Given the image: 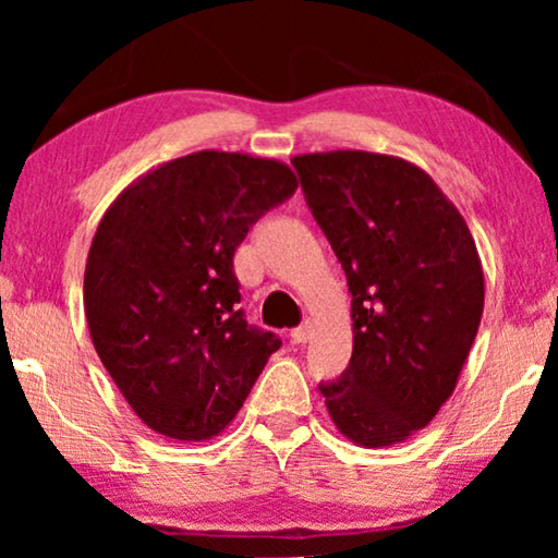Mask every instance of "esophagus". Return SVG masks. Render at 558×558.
I'll use <instances>...</instances> for the list:
<instances>
[{"label": "esophagus", "instance_id": "34e87169", "mask_svg": "<svg viewBox=\"0 0 558 558\" xmlns=\"http://www.w3.org/2000/svg\"><path fill=\"white\" fill-rule=\"evenodd\" d=\"M312 327H315V323H312V319H307V323H302L300 327H294V330H292V342H296V345H300V342H307L312 338Z\"/></svg>", "mask_w": 558, "mask_h": 558}]
</instances>
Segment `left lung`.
I'll return each mask as SVG.
<instances>
[{
	"mask_svg": "<svg viewBox=\"0 0 558 558\" xmlns=\"http://www.w3.org/2000/svg\"><path fill=\"white\" fill-rule=\"evenodd\" d=\"M353 294V357L319 386L357 447L407 441L437 416L475 342L485 277L475 239L422 167L363 149L292 157Z\"/></svg>",
	"mask_w": 558,
	"mask_h": 558,
	"instance_id": "left-lung-1",
	"label": "left lung"
}]
</instances>
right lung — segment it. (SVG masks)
<instances>
[{
  "mask_svg": "<svg viewBox=\"0 0 558 558\" xmlns=\"http://www.w3.org/2000/svg\"><path fill=\"white\" fill-rule=\"evenodd\" d=\"M294 190L279 159L203 149L136 178L104 213L83 307L98 357L151 432L218 437L279 350L243 319L233 254Z\"/></svg>",
  "mask_w": 558,
  "mask_h": 558,
  "instance_id": "1",
  "label": "right lung"
}]
</instances>
